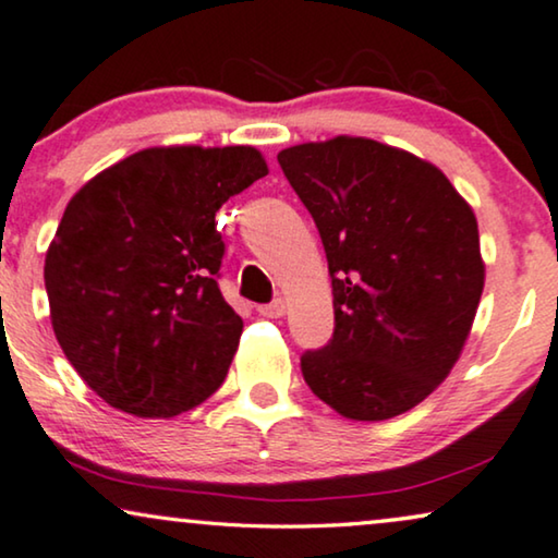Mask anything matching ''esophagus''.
<instances>
[{
  "label": "esophagus",
  "instance_id": "obj_1",
  "mask_svg": "<svg viewBox=\"0 0 558 558\" xmlns=\"http://www.w3.org/2000/svg\"><path fill=\"white\" fill-rule=\"evenodd\" d=\"M257 314L265 318H280L286 316V301L283 299H275L272 303H265V306H257Z\"/></svg>",
  "mask_w": 558,
  "mask_h": 558
}]
</instances>
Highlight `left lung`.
<instances>
[{"mask_svg":"<svg viewBox=\"0 0 558 558\" xmlns=\"http://www.w3.org/2000/svg\"><path fill=\"white\" fill-rule=\"evenodd\" d=\"M322 234L333 337L303 380L352 421H388L447 380L485 288L477 217L434 162L339 135L278 153Z\"/></svg>","mask_w":558,"mask_h":558,"instance_id":"left-lung-1","label":"left lung"}]
</instances>
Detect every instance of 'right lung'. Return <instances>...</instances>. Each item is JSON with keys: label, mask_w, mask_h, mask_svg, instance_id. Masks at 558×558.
Segmentation results:
<instances>
[{"label": "right lung", "mask_w": 558, "mask_h": 558, "mask_svg": "<svg viewBox=\"0 0 558 558\" xmlns=\"http://www.w3.org/2000/svg\"><path fill=\"white\" fill-rule=\"evenodd\" d=\"M263 175L250 145H168L73 193L46 255L50 324L104 403L173 418L225 383L244 324L217 286L214 217Z\"/></svg>", "instance_id": "add662e5"}]
</instances>
